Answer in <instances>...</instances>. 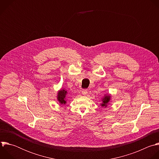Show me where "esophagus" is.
I'll return each instance as SVG.
<instances>
[{
	"instance_id": "esophagus-1",
	"label": "esophagus",
	"mask_w": 159,
	"mask_h": 159,
	"mask_svg": "<svg viewBox=\"0 0 159 159\" xmlns=\"http://www.w3.org/2000/svg\"><path fill=\"white\" fill-rule=\"evenodd\" d=\"M81 93L83 95H86L87 93H88V90L86 89H83L82 91H81Z\"/></svg>"
}]
</instances>
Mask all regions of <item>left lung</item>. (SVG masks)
Listing matches in <instances>:
<instances>
[{"label": "left lung", "instance_id": "1", "mask_svg": "<svg viewBox=\"0 0 159 159\" xmlns=\"http://www.w3.org/2000/svg\"><path fill=\"white\" fill-rule=\"evenodd\" d=\"M102 103L100 104L102 107L107 108L111 102V95L110 94H105L103 97L102 98Z\"/></svg>", "mask_w": 159, "mask_h": 159}]
</instances>
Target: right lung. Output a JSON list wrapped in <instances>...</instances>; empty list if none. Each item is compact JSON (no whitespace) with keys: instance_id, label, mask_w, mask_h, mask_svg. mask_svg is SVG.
<instances>
[{"instance_id":"obj_1","label":"right lung","mask_w":159,"mask_h":159,"mask_svg":"<svg viewBox=\"0 0 159 159\" xmlns=\"http://www.w3.org/2000/svg\"><path fill=\"white\" fill-rule=\"evenodd\" d=\"M68 91L65 88H61L60 89L57 93V96L56 99L57 101L59 103L60 105H66L67 103V97H68Z\"/></svg>"}]
</instances>
